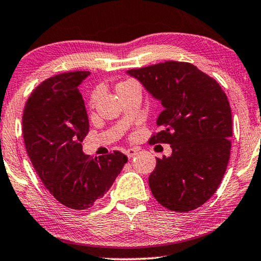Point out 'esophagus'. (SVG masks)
Masks as SVG:
<instances>
[{
    "label": "esophagus",
    "instance_id": "34e87169",
    "mask_svg": "<svg viewBox=\"0 0 261 261\" xmlns=\"http://www.w3.org/2000/svg\"><path fill=\"white\" fill-rule=\"evenodd\" d=\"M135 154H137V151H135L134 148H129V149H127V151H126V155H127L129 159L133 158V156H134Z\"/></svg>",
    "mask_w": 261,
    "mask_h": 261
}]
</instances>
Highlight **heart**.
Instances as JSON below:
<instances>
[{
	"instance_id": "b5f03b06",
	"label": "heart",
	"mask_w": 261,
	"mask_h": 261,
	"mask_svg": "<svg viewBox=\"0 0 261 261\" xmlns=\"http://www.w3.org/2000/svg\"><path fill=\"white\" fill-rule=\"evenodd\" d=\"M128 83H132L130 81H127V82H122V83H120V84H117V87L116 88H119V87H122V85H126V84H128ZM95 98H96V94H94L92 95V98H91V102L94 103V101H95Z\"/></svg>"
}]
</instances>
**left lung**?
<instances>
[{"label": "left lung", "mask_w": 261, "mask_h": 261, "mask_svg": "<svg viewBox=\"0 0 261 261\" xmlns=\"http://www.w3.org/2000/svg\"><path fill=\"white\" fill-rule=\"evenodd\" d=\"M127 74L162 103V130L149 144H170L172 154L156 159L148 184L154 198L178 213L194 210L219 188L230 155L231 110L220 84L195 65L165 62Z\"/></svg>", "instance_id": "obj_1"}]
</instances>
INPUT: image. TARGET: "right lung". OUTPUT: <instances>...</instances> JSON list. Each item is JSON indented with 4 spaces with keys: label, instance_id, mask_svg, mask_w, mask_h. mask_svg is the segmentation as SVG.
I'll return each mask as SVG.
<instances>
[{
    "label": "right lung",
    "instance_id": "right-lung-1",
    "mask_svg": "<svg viewBox=\"0 0 261 261\" xmlns=\"http://www.w3.org/2000/svg\"><path fill=\"white\" fill-rule=\"evenodd\" d=\"M89 74L74 71L44 81L27 99L22 117L24 146L35 172L57 201L74 210L102 198L128 160L117 151L95 158L83 152L89 119L78 87Z\"/></svg>",
    "mask_w": 261,
    "mask_h": 261
}]
</instances>
